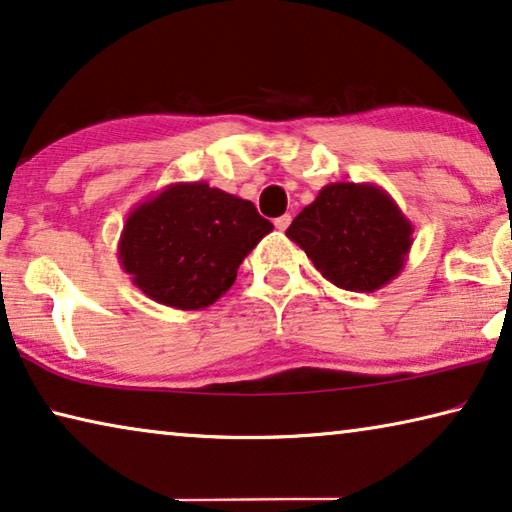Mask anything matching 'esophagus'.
I'll use <instances>...</instances> for the list:
<instances>
[{
	"instance_id": "1",
	"label": "esophagus",
	"mask_w": 512,
	"mask_h": 512,
	"mask_svg": "<svg viewBox=\"0 0 512 512\" xmlns=\"http://www.w3.org/2000/svg\"><path fill=\"white\" fill-rule=\"evenodd\" d=\"M290 219H293L290 215H281V217L274 219V226H277V231H286L290 226Z\"/></svg>"
}]
</instances>
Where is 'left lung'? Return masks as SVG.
Here are the masks:
<instances>
[{
  "label": "left lung",
  "mask_w": 512,
  "mask_h": 512,
  "mask_svg": "<svg viewBox=\"0 0 512 512\" xmlns=\"http://www.w3.org/2000/svg\"><path fill=\"white\" fill-rule=\"evenodd\" d=\"M414 226L387 190L375 183H329L288 226L334 286L373 293L403 272Z\"/></svg>",
  "instance_id": "obj_1"
}]
</instances>
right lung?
<instances>
[{
	"label": "right lung",
	"instance_id": "add662e5",
	"mask_svg": "<svg viewBox=\"0 0 512 512\" xmlns=\"http://www.w3.org/2000/svg\"><path fill=\"white\" fill-rule=\"evenodd\" d=\"M272 229L251 201L203 180L171 183L130 210L119 261L157 304L201 311L233 286L240 263Z\"/></svg>",
	"mask_w": 512,
	"mask_h": 512
}]
</instances>
